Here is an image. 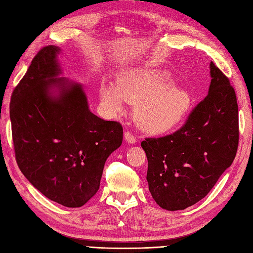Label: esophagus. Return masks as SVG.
<instances>
[{
	"label": "esophagus",
	"mask_w": 253,
	"mask_h": 253,
	"mask_svg": "<svg viewBox=\"0 0 253 253\" xmlns=\"http://www.w3.org/2000/svg\"><path fill=\"white\" fill-rule=\"evenodd\" d=\"M124 138H125V140L128 143H135L136 142V137L133 136L132 133L129 132V131H125V133H124Z\"/></svg>",
	"instance_id": "obj_1"
}]
</instances>
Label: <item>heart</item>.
Wrapping results in <instances>:
<instances>
[{"label": "heart", "instance_id": "b5f03b06", "mask_svg": "<svg viewBox=\"0 0 253 253\" xmlns=\"http://www.w3.org/2000/svg\"><path fill=\"white\" fill-rule=\"evenodd\" d=\"M100 98L110 114H120L124 103L136 105L133 116L142 130L161 133L173 129L190 111L189 92L173 84L170 75L151 67L132 68L117 78V84L103 83Z\"/></svg>", "mask_w": 253, "mask_h": 253}]
</instances>
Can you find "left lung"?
<instances>
[{
  "mask_svg": "<svg viewBox=\"0 0 253 253\" xmlns=\"http://www.w3.org/2000/svg\"><path fill=\"white\" fill-rule=\"evenodd\" d=\"M209 93L180 129L147 138V180L152 198L168 211H178L206 197L232 165L239 140L238 105L228 78L210 63Z\"/></svg>",
  "mask_w": 253,
  "mask_h": 253,
  "instance_id": "8db88e82",
  "label": "left lung"
}]
</instances>
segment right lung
I'll return each mask as SVG.
<instances>
[{
	"instance_id": "add662e5",
	"label": "right lung",
	"mask_w": 253,
	"mask_h": 253,
	"mask_svg": "<svg viewBox=\"0 0 253 253\" xmlns=\"http://www.w3.org/2000/svg\"><path fill=\"white\" fill-rule=\"evenodd\" d=\"M60 53L55 45L38 52L13 91L9 116L21 173L50 200L80 208L99 190L123 127L89 110L82 84L60 77Z\"/></svg>"
}]
</instances>
